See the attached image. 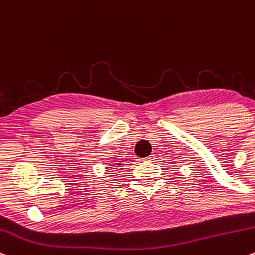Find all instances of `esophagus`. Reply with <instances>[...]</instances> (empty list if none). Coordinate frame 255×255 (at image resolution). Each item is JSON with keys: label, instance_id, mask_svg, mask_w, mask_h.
Returning <instances> with one entry per match:
<instances>
[{"label": "esophagus", "instance_id": "34e87169", "mask_svg": "<svg viewBox=\"0 0 255 255\" xmlns=\"http://www.w3.org/2000/svg\"><path fill=\"white\" fill-rule=\"evenodd\" d=\"M153 158H155V157H153V156L151 155V156H149V157H145L144 159H142V161H145V162H151V161H153Z\"/></svg>", "mask_w": 255, "mask_h": 255}]
</instances>
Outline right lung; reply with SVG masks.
Here are the masks:
<instances>
[{
  "mask_svg": "<svg viewBox=\"0 0 255 255\" xmlns=\"http://www.w3.org/2000/svg\"><path fill=\"white\" fill-rule=\"evenodd\" d=\"M115 166H121V164H115Z\"/></svg>",
  "mask_w": 255,
  "mask_h": 255,
  "instance_id": "obj_1",
  "label": "right lung"
}]
</instances>
